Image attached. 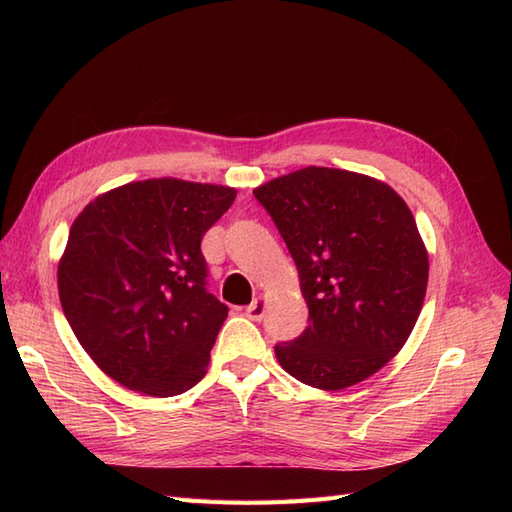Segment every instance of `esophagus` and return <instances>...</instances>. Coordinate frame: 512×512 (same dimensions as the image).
<instances>
[{
    "mask_svg": "<svg viewBox=\"0 0 512 512\" xmlns=\"http://www.w3.org/2000/svg\"><path fill=\"white\" fill-rule=\"evenodd\" d=\"M264 312H266V299H264L262 295H259V297L246 308V317L253 319V321H259V319L264 317Z\"/></svg>",
    "mask_w": 512,
    "mask_h": 512,
    "instance_id": "1",
    "label": "esophagus"
}]
</instances>
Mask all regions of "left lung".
Segmentation results:
<instances>
[{
  "mask_svg": "<svg viewBox=\"0 0 512 512\" xmlns=\"http://www.w3.org/2000/svg\"><path fill=\"white\" fill-rule=\"evenodd\" d=\"M297 264L310 325L275 347L279 365L336 391L376 374L416 325L429 255L407 202L365 173L306 167L257 187Z\"/></svg>",
  "mask_w": 512,
  "mask_h": 512,
  "instance_id": "left-lung-1",
  "label": "left lung"
}]
</instances>
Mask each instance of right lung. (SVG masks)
Masks as SVG:
<instances>
[{"mask_svg": "<svg viewBox=\"0 0 512 512\" xmlns=\"http://www.w3.org/2000/svg\"><path fill=\"white\" fill-rule=\"evenodd\" d=\"M235 195L151 178L96 195L76 215L57 270L61 308L116 383L167 398L204 378L228 308L206 292L200 242Z\"/></svg>", "mask_w": 512, "mask_h": 512, "instance_id": "1", "label": "right lung"}]
</instances>
